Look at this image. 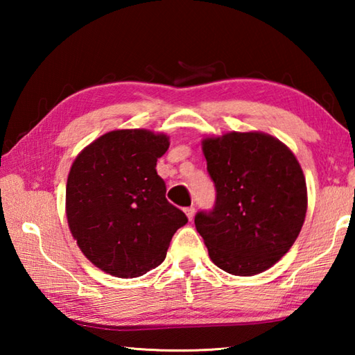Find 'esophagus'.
I'll list each match as a JSON object with an SVG mask.
<instances>
[{
  "label": "esophagus",
  "instance_id": "1",
  "mask_svg": "<svg viewBox=\"0 0 355 355\" xmlns=\"http://www.w3.org/2000/svg\"><path fill=\"white\" fill-rule=\"evenodd\" d=\"M184 213H186V216H188V219L192 220V219H194V214H196V208L194 207L184 208Z\"/></svg>",
  "mask_w": 355,
  "mask_h": 355
}]
</instances>
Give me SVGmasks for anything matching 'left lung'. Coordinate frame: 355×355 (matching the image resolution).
<instances>
[{
  "label": "left lung",
  "instance_id": "obj_1",
  "mask_svg": "<svg viewBox=\"0 0 355 355\" xmlns=\"http://www.w3.org/2000/svg\"><path fill=\"white\" fill-rule=\"evenodd\" d=\"M216 205L196 214V228L216 266L255 275L284 257L307 213V184L296 156L261 131L203 137Z\"/></svg>",
  "mask_w": 355,
  "mask_h": 355
}]
</instances>
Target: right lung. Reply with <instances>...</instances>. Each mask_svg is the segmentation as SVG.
<instances>
[{
  "label": "right lung",
  "mask_w": 355,
  "mask_h": 355,
  "mask_svg": "<svg viewBox=\"0 0 355 355\" xmlns=\"http://www.w3.org/2000/svg\"><path fill=\"white\" fill-rule=\"evenodd\" d=\"M169 136L114 130L89 144L70 167L65 214L84 257L120 279L144 275L164 261L188 218L166 199L156 161Z\"/></svg>",
  "instance_id": "1"
}]
</instances>
